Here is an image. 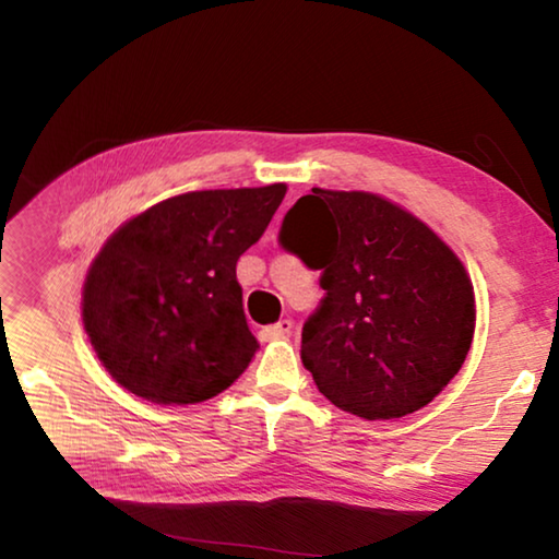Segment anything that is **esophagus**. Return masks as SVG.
Returning a JSON list of instances; mask_svg holds the SVG:
<instances>
[{"mask_svg": "<svg viewBox=\"0 0 559 559\" xmlns=\"http://www.w3.org/2000/svg\"><path fill=\"white\" fill-rule=\"evenodd\" d=\"M290 329H293V322L290 319H281V322H276V324H271V326H264L259 331V338L261 341H276V338H283V336H288L290 334Z\"/></svg>", "mask_w": 559, "mask_h": 559, "instance_id": "esophagus-1", "label": "esophagus"}]
</instances>
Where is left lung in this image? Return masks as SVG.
Returning <instances> with one entry per match:
<instances>
[{
  "instance_id": "obj_1",
  "label": "left lung",
  "mask_w": 559,
  "mask_h": 559,
  "mask_svg": "<svg viewBox=\"0 0 559 559\" xmlns=\"http://www.w3.org/2000/svg\"><path fill=\"white\" fill-rule=\"evenodd\" d=\"M278 245L322 271L324 298L302 326L300 358L336 408L403 418L461 370L476 326L471 278L408 211L314 187L286 213Z\"/></svg>"
}]
</instances>
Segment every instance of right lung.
Instances as JSON below:
<instances>
[{
	"label": "right lung",
	"mask_w": 559,
	"mask_h": 559,
	"mask_svg": "<svg viewBox=\"0 0 559 559\" xmlns=\"http://www.w3.org/2000/svg\"><path fill=\"white\" fill-rule=\"evenodd\" d=\"M283 197L286 185L180 194L105 242L83 286V326L127 391L185 406L247 370L259 343L235 266Z\"/></svg>",
	"instance_id": "add662e5"
}]
</instances>
